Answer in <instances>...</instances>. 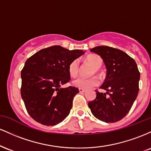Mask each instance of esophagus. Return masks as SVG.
I'll return each mask as SVG.
<instances>
[{
    "mask_svg": "<svg viewBox=\"0 0 151 151\" xmlns=\"http://www.w3.org/2000/svg\"><path fill=\"white\" fill-rule=\"evenodd\" d=\"M79 92L84 93V92H85V91H86V89H79Z\"/></svg>",
    "mask_w": 151,
    "mask_h": 151,
    "instance_id": "obj_1",
    "label": "esophagus"
}]
</instances>
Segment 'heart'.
Here are the masks:
<instances>
[{"label":"heart","mask_w":151,"mask_h":151,"mask_svg":"<svg viewBox=\"0 0 151 151\" xmlns=\"http://www.w3.org/2000/svg\"><path fill=\"white\" fill-rule=\"evenodd\" d=\"M86 62L89 64L93 67V69L90 72V75H94L95 74H98L101 75V72L100 68L103 65V60L100 56L97 55H88L86 58ZM80 71V65H79V61L77 59L72 60L69 65L68 72L69 74L72 77H75L79 74ZM72 84L76 87L79 88V89H87L91 87H94L99 85V80L96 77H91L89 78L85 77H77L72 81Z\"/></svg>","instance_id":"obj_1"}]
</instances>
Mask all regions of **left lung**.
Instances as JSON below:
<instances>
[{"label":"left lung","mask_w":151,"mask_h":151,"mask_svg":"<svg viewBox=\"0 0 151 151\" xmlns=\"http://www.w3.org/2000/svg\"><path fill=\"white\" fill-rule=\"evenodd\" d=\"M90 51L99 55L104 62L106 76L100 88L107 92L96 90V99L88 106L96 119L106 123L116 122L129 113L138 96V67L132 58L116 48L99 46Z\"/></svg>","instance_id":"left-lung-1"}]
</instances>
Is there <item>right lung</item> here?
Listing matches in <instances>:
<instances>
[{"label": "right lung", "mask_w": 151, "mask_h": 151, "mask_svg": "<svg viewBox=\"0 0 151 151\" xmlns=\"http://www.w3.org/2000/svg\"><path fill=\"white\" fill-rule=\"evenodd\" d=\"M83 54L82 50L55 45L40 50L26 60L21 71L20 93L27 113L35 121L55 126L69 115L79 89L60 86L70 82V62Z\"/></svg>", "instance_id": "right-lung-1"}]
</instances>
